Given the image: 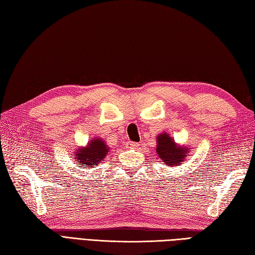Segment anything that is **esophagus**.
<instances>
[{"mask_svg":"<svg viewBox=\"0 0 255 255\" xmlns=\"http://www.w3.org/2000/svg\"><path fill=\"white\" fill-rule=\"evenodd\" d=\"M127 145H128V148H131V149H134V148H137L138 147V143H136V142H128L127 143Z\"/></svg>","mask_w":255,"mask_h":255,"instance_id":"1","label":"esophagus"}]
</instances>
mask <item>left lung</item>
Wrapping results in <instances>:
<instances>
[{
  "label": "left lung",
  "instance_id": "obj_1",
  "mask_svg": "<svg viewBox=\"0 0 255 255\" xmlns=\"http://www.w3.org/2000/svg\"><path fill=\"white\" fill-rule=\"evenodd\" d=\"M155 151L160 160L164 162L165 165L175 167L185 161L191 148L188 145H181L176 143L175 140L169 133L161 132L156 137Z\"/></svg>",
  "mask_w": 255,
  "mask_h": 255
}]
</instances>
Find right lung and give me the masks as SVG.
<instances>
[{
  "label": "right lung",
  "instance_id": "right-lung-1",
  "mask_svg": "<svg viewBox=\"0 0 255 255\" xmlns=\"http://www.w3.org/2000/svg\"><path fill=\"white\" fill-rule=\"evenodd\" d=\"M108 152H110V147L106 144L104 139L93 138L84 147H79L74 151V159L81 169H83V166L90 169L104 161Z\"/></svg>",
  "mask_w": 255,
  "mask_h": 255
}]
</instances>
